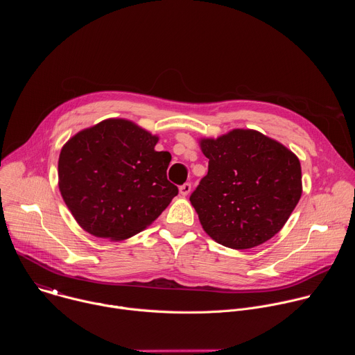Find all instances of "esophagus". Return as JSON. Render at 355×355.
I'll use <instances>...</instances> for the list:
<instances>
[{
	"label": "esophagus",
	"instance_id": "34e87169",
	"mask_svg": "<svg viewBox=\"0 0 355 355\" xmlns=\"http://www.w3.org/2000/svg\"><path fill=\"white\" fill-rule=\"evenodd\" d=\"M191 192V184L189 182H185V184H182V185H180V193L181 195H188Z\"/></svg>",
	"mask_w": 355,
	"mask_h": 355
}]
</instances>
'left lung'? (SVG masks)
I'll list each match as a JSON object with an SVG mask.
<instances>
[{"mask_svg": "<svg viewBox=\"0 0 355 355\" xmlns=\"http://www.w3.org/2000/svg\"><path fill=\"white\" fill-rule=\"evenodd\" d=\"M208 174L189 200L204 230L219 244L245 250L275 236L302 195L297 157L256 130L234 129L200 140Z\"/></svg>", "mask_w": 355, "mask_h": 355, "instance_id": "obj_1", "label": "left lung"}]
</instances>
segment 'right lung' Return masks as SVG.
Listing matches in <instances>:
<instances>
[{"instance_id":"right-lung-1","label":"right lung","mask_w":355,"mask_h":355,"mask_svg":"<svg viewBox=\"0 0 355 355\" xmlns=\"http://www.w3.org/2000/svg\"><path fill=\"white\" fill-rule=\"evenodd\" d=\"M159 137L125 119H108L73 136L59 157V188L77 223L111 240L153 223L178 193L167 180L168 151Z\"/></svg>"}]
</instances>
